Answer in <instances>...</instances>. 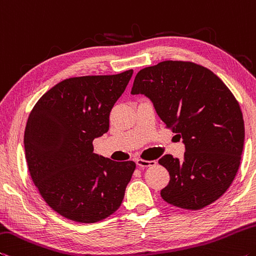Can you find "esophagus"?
Segmentation results:
<instances>
[{"label":"esophagus","mask_w":256,"mask_h":256,"mask_svg":"<svg viewBox=\"0 0 256 256\" xmlns=\"http://www.w3.org/2000/svg\"><path fill=\"white\" fill-rule=\"evenodd\" d=\"M136 163L140 168H148V166H152L156 164V161H148V160H143V158H137Z\"/></svg>","instance_id":"esophagus-1"}]
</instances>
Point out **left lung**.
<instances>
[{
	"label": "left lung",
	"mask_w": 256,
	"mask_h": 256,
	"mask_svg": "<svg viewBox=\"0 0 256 256\" xmlns=\"http://www.w3.org/2000/svg\"><path fill=\"white\" fill-rule=\"evenodd\" d=\"M132 94L148 96L185 144L182 160L170 154L158 160L170 174L161 198L186 210L221 198L240 168L245 138L240 103L224 82L203 66L169 60L138 71Z\"/></svg>",
	"instance_id": "1"
}]
</instances>
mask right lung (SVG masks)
Instances as JSON below:
<instances>
[{
    "label": "right lung",
    "mask_w": 256,
    "mask_h": 256,
    "mask_svg": "<svg viewBox=\"0 0 256 256\" xmlns=\"http://www.w3.org/2000/svg\"><path fill=\"white\" fill-rule=\"evenodd\" d=\"M132 70L108 76L72 77L35 104L24 129L29 172L42 198L66 219L94 224L120 208L136 169L93 153V140L108 130L114 103Z\"/></svg>",
    "instance_id": "1"
}]
</instances>
